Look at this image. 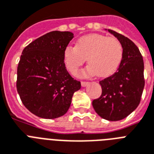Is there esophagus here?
Returning a JSON list of instances; mask_svg holds the SVG:
<instances>
[{
  "label": "esophagus",
  "instance_id": "34e87169",
  "mask_svg": "<svg viewBox=\"0 0 154 154\" xmlns=\"http://www.w3.org/2000/svg\"><path fill=\"white\" fill-rule=\"evenodd\" d=\"M89 82H84V81H82V86L85 87V86H86V85H89Z\"/></svg>",
  "mask_w": 154,
  "mask_h": 154
}]
</instances>
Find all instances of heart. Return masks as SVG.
Returning a JSON list of instances; mask_svg holds the SVG:
<instances>
[{"instance_id": "heart-1", "label": "heart", "mask_w": 154, "mask_h": 154, "mask_svg": "<svg viewBox=\"0 0 154 154\" xmlns=\"http://www.w3.org/2000/svg\"><path fill=\"white\" fill-rule=\"evenodd\" d=\"M124 54L122 44L116 37L101 34H89L80 37L76 46L68 45L63 53L65 67L76 74L85 58L89 66L86 74L105 77L113 74L121 65Z\"/></svg>"}]
</instances>
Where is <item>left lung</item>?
I'll use <instances>...</instances> for the list:
<instances>
[{
  "label": "left lung",
  "mask_w": 154,
  "mask_h": 154,
  "mask_svg": "<svg viewBox=\"0 0 154 154\" xmlns=\"http://www.w3.org/2000/svg\"><path fill=\"white\" fill-rule=\"evenodd\" d=\"M122 44L124 54L117 71L99 82L101 95L93 101L97 114L109 121H120L129 115L141 101L145 86L144 61L141 52L128 37L108 29Z\"/></svg>",
  "instance_id": "8db88e82"
}]
</instances>
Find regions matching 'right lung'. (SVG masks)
<instances>
[{"label": "right lung", "instance_id": "1", "mask_svg": "<svg viewBox=\"0 0 154 154\" xmlns=\"http://www.w3.org/2000/svg\"><path fill=\"white\" fill-rule=\"evenodd\" d=\"M72 32L53 31L28 45L17 66V89L23 105L42 118L61 117L69 109L81 82L66 69L63 53Z\"/></svg>", "mask_w": 154, "mask_h": 154}]
</instances>
